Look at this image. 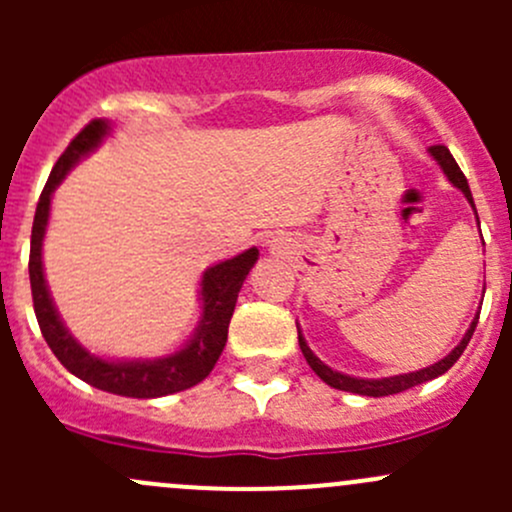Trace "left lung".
Returning <instances> with one entry per match:
<instances>
[{"mask_svg": "<svg viewBox=\"0 0 512 512\" xmlns=\"http://www.w3.org/2000/svg\"><path fill=\"white\" fill-rule=\"evenodd\" d=\"M428 156H431L438 165H441V170H443V175H446V178H448V183H451L453 188H458L463 195H466V200H468V203H471L473 213H476V203H473V195H471V188H468L466 175L461 173V168H458V163H456V160H453L451 151H448L446 146H431V148H428ZM476 218H478V213H476ZM483 292H485V287H483ZM478 317H480V307H478L476 317H473L471 327H468L466 334H463L461 342H458L456 347L451 349V354L443 356L441 361H436V364L426 366V369L411 371V374L384 376V379H361V376L342 374V371H337V369H332V366L324 364V361L319 359V356L307 347V339L302 337V329H299V324H297V337H299V349H302L304 359H307V364L312 366V371L319 376V379L324 381V384H329V386H332V389H339V391H349V394L374 396V399H379V396L401 394V391L411 389V386H418V384H423V381H431V379H436V376L446 374V371L451 369V366L456 364L458 359H461V354L466 352L468 342H471L473 332H476Z\"/></svg>", "mask_w": 512, "mask_h": 512, "instance_id": "left-lung-1", "label": "left lung"}]
</instances>
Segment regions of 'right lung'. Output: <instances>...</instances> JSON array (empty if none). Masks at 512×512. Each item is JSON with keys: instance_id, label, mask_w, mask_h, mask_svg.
<instances>
[{"instance_id": "add662e5", "label": "right lung", "mask_w": 512, "mask_h": 512, "mask_svg": "<svg viewBox=\"0 0 512 512\" xmlns=\"http://www.w3.org/2000/svg\"><path fill=\"white\" fill-rule=\"evenodd\" d=\"M108 136H111V123L103 121V118L91 121L69 143V148L61 153L49 180H46L44 193H41L39 205H36L32 252H29V282H32L34 312L46 344L71 374L79 376L86 384L96 386V389L108 391V394L131 396V399H158V396H168L200 384L213 371L215 361L220 359L225 349L227 327H230L232 312H235L237 292H240L242 282L255 267L260 250L250 247V250L218 262V265L208 267L203 272L198 289L200 322L195 332L190 334L188 342L175 349V352L153 356V359H108V356L89 352L69 332L54 299H51L44 275V260H41V247H44L54 190L59 188L66 173L86 156H91Z\"/></svg>"}]
</instances>
